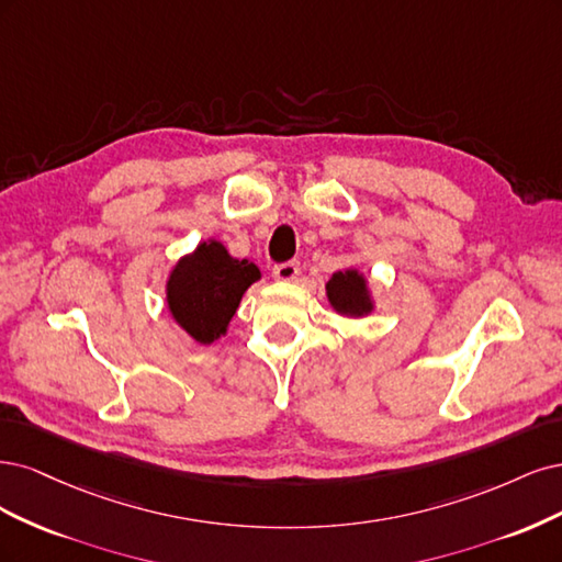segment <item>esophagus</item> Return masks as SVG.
Instances as JSON below:
<instances>
[{
  "instance_id": "esophagus-1",
  "label": "esophagus",
  "mask_w": 562,
  "mask_h": 562,
  "mask_svg": "<svg viewBox=\"0 0 562 562\" xmlns=\"http://www.w3.org/2000/svg\"><path fill=\"white\" fill-rule=\"evenodd\" d=\"M299 273H301V266H299V261L278 263V266L273 268V278H276L278 282H294V280L299 278Z\"/></svg>"
}]
</instances>
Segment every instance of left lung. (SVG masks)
Listing matches in <instances>:
<instances>
[{
    "label": "left lung",
    "mask_w": 562,
    "mask_h": 562,
    "mask_svg": "<svg viewBox=\"0 0 562 562\" xmlns=\"http://www.w3.org/2000/svg\"><path fill=\"white\" fill-rule=\"evenodd\" d=\"M327 289V301L334 313L348 319L367 317L375 311V299L371 292L369 278L359 268H342L324 284Z\"/></svg>",
    "instance_id": "obj_1"
}]
</instances>
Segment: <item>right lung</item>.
<instances>
[{
  "label": "right lung",
  "mask_w": 562,
  "mask_h": 562,
  "mask_svg": "<svg viewBox=\"0 0 562 562\" xmlns=\"http://www.w3.org/2000/svg\"><path fill=\"white\" fill-rule=\"evenodd\" d=\"M257 280H261L257 263L231 257L224 243L207 238L170 268L168 313L187 336L212 346L226 336L243 294Z\"/></svg>",
  "instance_id": "1"
}]
</instances>
